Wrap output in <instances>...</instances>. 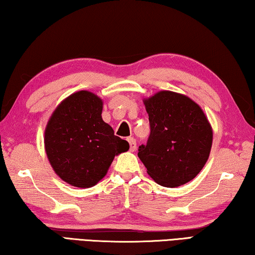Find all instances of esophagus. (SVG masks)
I'll return each mask as SVG.
<instances>
[{"instance_id": "1", "label": "esophagus", "mask_w": 255, "mask_h": 255, "mask_svg": "<svg viewBox=\"0 0 255 255\" xmlns=\"http://www.w3.org/2000/svg\"><path fill=\"white\" fill-rule=\"evenodd\" d=\"M128 143H129V148H130V150L131 152H135L136 150V147H137V145H136V139L133 137H129L128 138Z\"/></svg>"}]
</instances>
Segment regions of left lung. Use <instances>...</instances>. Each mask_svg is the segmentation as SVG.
Masks as SVG:
<instances>
[{"mask_svg":"<svg viewBox=\"0 0 255 255\" xmlns=\"http://www.w3.org/2000/svg\"><path fill=\"white\" fill-rule=\"evenodd\" d=\"M150 135L138 148L148 175L162 187L195 179L213 145V128L200 106L184 94L159 91L144 99Z\"/></svg>","mask_w":255,"mask_h":255,"instance_id":"8db88e82","label":"left lung"}]
</instances>
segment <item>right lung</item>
<instances>
[{
    "label": "right lung",
    "instance_id": "add662e5",
    "mask_svg": "<svg viewBox=\"0 0 255 255\" xmlns=\"http://www.w3.org/2000/svg\"><path fill=\"white\" fill-rule=\"evenodd\" d=\"M103 101L79 91L59 103L45 129V150L60 179L76 188H91L103 179L116 155L127 152V140L116 136L102 119Z\"/></svg>",
    "mask_w": 255,
    "mask_h": 255
}]
</instances>
